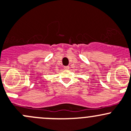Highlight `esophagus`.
Wrapping results in <instances>:
<instances>
[{"instance_id": "esophagus-1", "label": "esophagus", "mask_w": 131, "mask_h": 131, "mask_svg": "<svg viewBox=\"0 0 131 131\" xmlns=\"http://www.w3.org/2000/svg\"><path fill=\"white\" fill-rule=\"evenodd\" d=\"M64 69L68 70V69H69V66H64Z\"/></svg>"}]
</instances>
